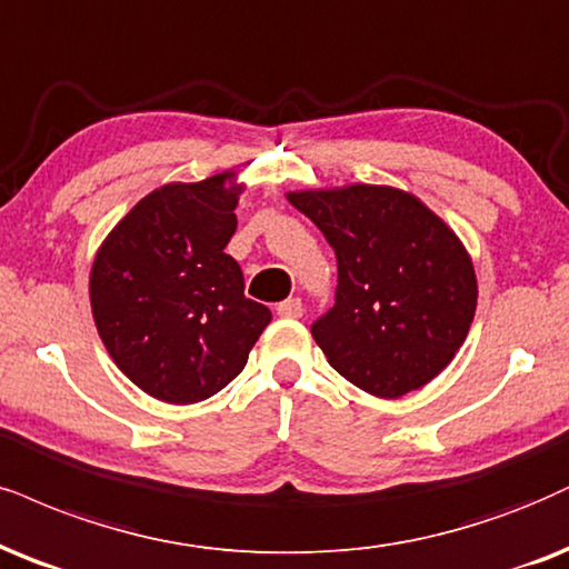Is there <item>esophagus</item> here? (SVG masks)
<instances>
[{
  "instance_id": "1",
  "label": "esophagus",
  "mask_w": 569,
  "mask_h": 569,
  "mask_svg": "<svg viewBox=\"0 0 569 569\" xmlns=\"http://www.w3.org/2000/svg\"><path fill=\"white\" fill-rule=\"evenodd\" d=\"M277 313L282 319H300V317H303V300H300V298L284 300V303L277 306Z\"/></svg>"
}]
</instances>
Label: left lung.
I'll return each mask as SVG.
<instances>
[{"label": "left lung", "instance_id": "obj_1", "mask_svg": "<svg viewBox=\"0 0 569 569\" xmlns=\"http://www.w3.org/2000/svg\"><path fill=\"white\" fill-rule=\"evenodd\" d=\"M287 200L338 256V298L311 327L329 367L377 398L425 388L465 346L478 308L459 234L388 184L296 189Z\"/></svg>", "mask_w": 569, "mask_h": 569}]
</instances>
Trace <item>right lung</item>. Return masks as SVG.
Returning <instances> with one entry per match:
<instances>
[{"label":"right lung","mask_w":569,"mask_h":569,"mask_svg":"<svg viewBox=\"0 0 569 569\" xmlns=\"http://www.w3.org/2000/svg\"><path fill=\"white\" fill-rule=\"evenodd\" d=\"M244 184L234 168L144 194L94 252L89 303L116 367L166 403L216 396L248 363L271 311L227 256Z\"/></svg>","instance_id":"right-lung-1"}]
</instances>
